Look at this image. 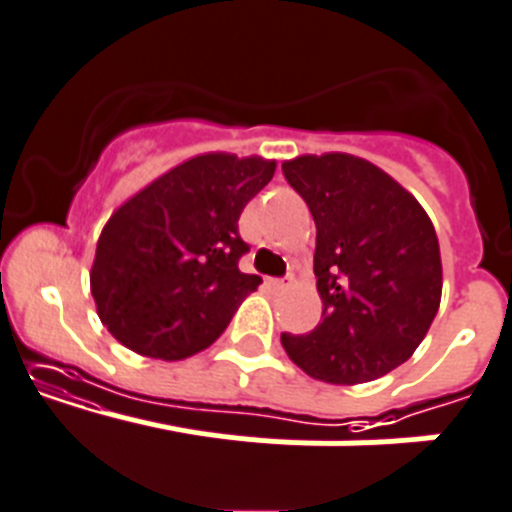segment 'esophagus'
<instances>
[{
	"mask_svg": "<svg viewBox=\"0 0 512 512\" xmlns=\"http://www.w3.org/2000/svg\"><path fill=\"white\" fill-rule=\"evenodd\" d=\"M269 286L274 291H286L291 286V281L289 279H269Z\"/></svg>",
	"mask_w": 512,
	"mask_h": 512,
	"instance_id": "34e87169",
	"label": "esophagus"
}]
</instances>
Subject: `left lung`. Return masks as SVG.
I'll return each mask as SVG.
<instances>
[{
	"label": "left lung",
	"mask_w": 512,
	"mask_h": 512,
	"mask_svg": "<svg viewBox=\"0 0 512 512\" xmlns=\"http://www.w3.org/2000/svg\"><path fill=\"white\" fill-rule=\"evenodd\" d=\"M281 170L314 216L324 304L309 334H281V344L321 382L384 377L415 354L440 309L435 226L412 193L364 158L299 155Z\"/></svg>",
	"instance_id": "1"
}]
</instances>
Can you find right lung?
<instances>
[{
    "mask_svg": "<svg viewBox=\"0 0 512 512\" xmlns=\"http://www.w3.org/2000/svg\"><path fill=\"white\" fill-rule=\"evenodd\" d=\"M276 160L206 153L175 165L105 223L90 271L97 316L143 357L186 359L211 347L261 276L243 274L246 203Z\"/></svg>",
    "mask_w": 512,
    "mask_h": 512,
    "instance_id": "right-lung-1",
    "label": "right lung"
}]
</instances>
